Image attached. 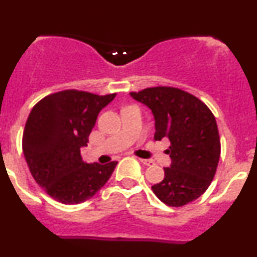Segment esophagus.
<instances>
[{"label":"esophagus","mask_w":257,"mask_h":257,"mask_svg":"<svg viewBox=\"0 0 257 257\" xmlns=\"http://www.w3.org/2000/svg\"><path fill=\"white\" fill-rule=\"evenodd\" d=\"M139 161L142 164L147 165V166H151V165H154V161L153 160H148V159H139Z\"/></svg>","instance_id":"obj_1"}]
</instances>
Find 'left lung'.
Returning <instances> with one entry per match:
<instances>
[{"label":"left lung","mask_w":257,"mask_h":257,"mask_svg":"<svg viewBox=\"0 0 257 257\" xmlns=\"http://www.w3.org/2000/svg\"><path fill=\"white\" fill-rule=\"evenodd\" d=\"M155 119V140L171 143V165L165 177L151 186L161 202L181 207L193 202L209 187L220 158L217 121L209 108L193 94L174 87H151L132 92Z\"/></svg>","instance_id":"left-lung-1"}]
</instances>
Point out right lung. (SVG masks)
<instances>
[{
  "label": "right lung",
  "instance_id": "1",
  "mask_svg": "<svg viewBox=\"0 0 257 257\" xmlns=\"http://www.w3.org/2000/svg\"><path fill=\"white\" fill-rule=\"evenodd\" d=\"M114 97L63 91L43 98L29 113L24 158L36 182L55 201L82 203L109 180L117 161L87 164L81 158V148L87 147L98 113Z\"/></svg>",
  "mask_w": 257,
  "mask_h": 257
}]
</instances>
